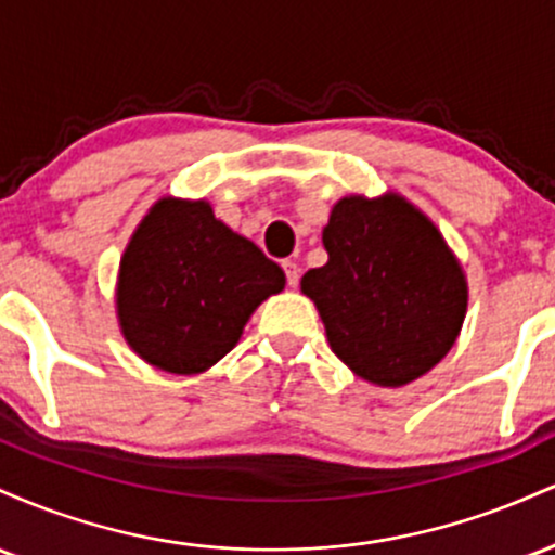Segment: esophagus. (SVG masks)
<instances>
[{
    "label": "esophagus",
    "instance_id": "1",
    "mask_svg": "<svg viewBox=\"0 0 555 555\" xmlns=\"http://www.w3.org/2000/svg\"><path fill=\"white\" fill-rule=\"evenodd\" d=\"M282 269H284V273H286V284L297 286V284H299V266L295 263V260H284Z\"/></svg>",
    "mask_w": 555,
    "mask_h": 555
}]
</instances>
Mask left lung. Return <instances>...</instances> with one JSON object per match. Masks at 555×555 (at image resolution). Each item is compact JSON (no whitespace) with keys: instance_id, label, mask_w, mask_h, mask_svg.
I'll use <instances>...</instances> for the list:
<instances>
[{"instance_id":"left-lung-1","label":"left lung","mask_w":555,"mask_h":555,"mask_svg":"<svg viewBox=\"0 0 555 555\" xmlns=\"http://www.w3.org/2000/svg\"><path fill=\"white\" fill-rule=\"evenodd\" d=\"M323 245L328 263L299 286L349 371L397 388L446 358L467 313V279L428 216L397 193L349 195Z\"/></svg>"}]
</instances>
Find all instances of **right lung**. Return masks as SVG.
Listing matches in <instances>:
<instances>
[{
	"mask_svg": "<svg viewBox=\"0 0 555 555\" xmlns=\"http://www.w3.org/2000/svg\"><path fill=\"white\" fill-rule=\"evenodd\" d=\"M284 271L216 219L206 201L162 197L119 263L117 315L132 352L158 371L216 365Z\"/></svg>",
	"mask_w": 555,
	"mask_h": 555,
	"instance_id": "1",
	"label": "right lung"
}]
</instances>
